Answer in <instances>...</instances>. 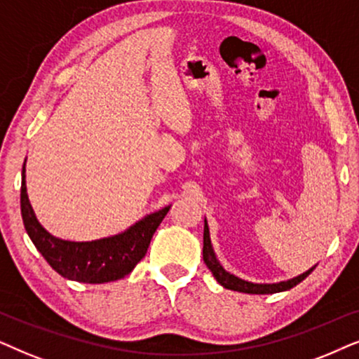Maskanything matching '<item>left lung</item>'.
<instances>
[{
    "instance_id": "8db88e82",
    "label": "left lung",
    "mask_w": 359,
    "mask_h": 359,
    "mask_svg": "<svg viewBox=\"0 0 359 359\" xmlns=\"http://www.w3.org/2000/svg\"><path fill=\"white\" fill-rule=\"evenodd\" d=\"M203 261H205V264H207L208 269L212 271L215 279L218 280V284H222L224 289L236 290V292H245V294L284 292V290L292 289L294 285L302 283L305 277H307L310 272L315 269V266H313L312 269L304 272V274L294 277V279L283 280V283H277V284H252V283H248V280H243V279H240V277L229 274V272L224 271L223 266L219 264L217 256H215V251L212 248V241H210V231H208L207 219H205V228H203Z\"/></svg>"
}]
</instances>
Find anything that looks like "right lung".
<instances>
[{
    "label": "right lung",
    "instance_id": "add662e5",
    "mask_svg": "<svg viewBox=\"0 0 359 359\" xmlns=\"http://www.w3.org/2000/svg\"><path fill=\"white\" fill-rule=\"evenodd\" d=\"M22 167L21 180V215L31 241L44 256L52 269L62 277L76 283L103 284L128 276L146 256L147 248L162 219L169 212L164 207L147 215L119 235L95 241H65L47 233L37 222L26 192V175Z\"/></svg>",
    "mask_w": 359,
    "mask_h": 359
}]
</instances>
